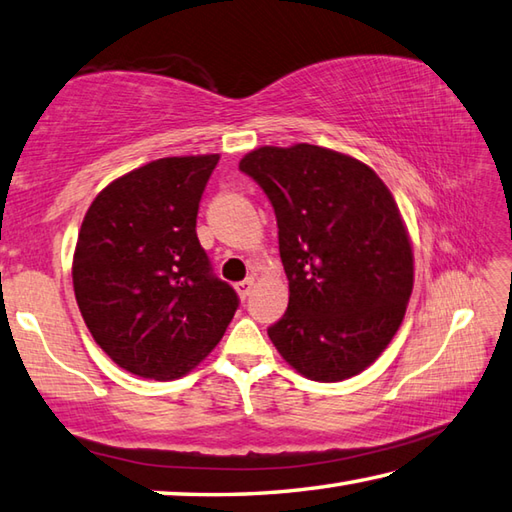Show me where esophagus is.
I'll return each mask as SVG.
<instances>
[{"label": "esophagus", "mask_w": 512, "mask_h": 512, "mask_svg": "<svg viewBox=\"0 0 512 512\" xmlns=\"http://www.w3.org/2000/svg\"><path fill=\"white\" fill-rule=\"evenodd\" d=\"M235 288H237L239 297L246 299L250 293H253V288H255V279H253V277H248V279H244V282H239Z\"/></svg>", "instance_id": "34e87169"}]
</instances>
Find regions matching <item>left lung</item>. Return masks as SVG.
Wrapping results in <instances>:
<instances>
[{
    "instance_id": "8db88e82",
    "label": "left lung",
    "mask_w": 512,
    "mask_h": 512,
    "mask_svg": "<svg viewBox=\"0 0 512 512\" xmlns=\"http://www.w3.org/2000/svg\"><path fill=\"white\" fill-rule=\"evenodd\" d=\"M239 170L273 204L288 308L268 328L286 362L313 382L362 373L402 324L413 248L373 168L313 144L262 146Z\"/></svg>"
}]
</instances>
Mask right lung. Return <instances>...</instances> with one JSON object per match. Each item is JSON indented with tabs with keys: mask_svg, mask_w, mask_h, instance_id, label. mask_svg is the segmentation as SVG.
<instances>
[{
	"mask_svg": "<svg viewBox=\"0 0 512 512\" xmlns=\"http://www.w3.org/2000/svg\"><path fill=\"white\" fill-rule=\"evenodd\" d=\"M219 155L164 157L115 179L79 230L73 286L95 342L117 366L177 379L217 346L239 306L197 239Z\"/></svg>",
	"mask_w": 512,
	"mask_h": 512,
	"instance_id": "obj_1",
	"label": "right lung"
}]
</instances>
